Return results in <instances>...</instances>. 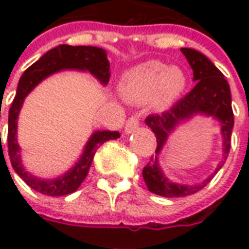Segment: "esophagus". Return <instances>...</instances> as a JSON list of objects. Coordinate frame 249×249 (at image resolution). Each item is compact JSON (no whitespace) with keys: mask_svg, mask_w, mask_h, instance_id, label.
Wrapping results in <instances>:
<instances>
[{"mask_svg":"<svg viewBox=\"0 0 249 249\" xmlns=\"http://www.w3.org/2000/svg\"><path fill=\"white\" fill-rule=\"evenodd\" d=\"M139 125H140V119L137 117V116H132L128 119L126 121V124H125V133H132V132H135L137 128H139Z\"/></svg>","mask_w":249,"mask_h":249,"instance_id":"obj_1","label":"esophagus"}]
</instances>
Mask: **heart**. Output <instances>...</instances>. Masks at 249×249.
<instances>
[{"label": "heart", "instance_id": "1", "mask_svg": "<svg viewBox=\"0 0 249 249\" xmlns=\"http://www.w3.org/2000/svg\"><path fill=\"white\" fill-rule=\"evenodd\" d=\"M187 88V76L180 68H169L160 61H146L125 73L121 92L132 103L153 100L165 108L178 100Z\"/></svg>", "mask_w": 249, "mask_h": 249}]
</instances>
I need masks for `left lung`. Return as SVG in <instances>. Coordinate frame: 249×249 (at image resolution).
<instances>
[{
    "instance_id": "obj_1",
    "label": "left lung",
    "mask_w": 249,
    "mask_h": 249,
    "mask_svg": "<svg viewBox=\"0 0 249 249\" xmlns=\"http://www.w3.org/2000/svg\"><path fill=\"white\" fill-rule=\"evenodd\" d=\"M181 52L192 68L193 81H196V85L185 97L178 100L169 110H165L161 114H151L145 119V124L153 130L156 136L157 148L155 159L152 156L149 162L142 169V178L152 193L164 197H184L198 192L212 180L213 175H216L224 164L221 160L216 171L205 178L203 183L185 185L171 181L162 173L161 168L159 165V155L167 141L168 136L176 129V126L192 119L195 114L212 116L221 125L224 160H227L230 153L231 135L233 128L230 84L225 80L223 73L203 53L189 48H181Z\"/></svg>"
}]
</instances>
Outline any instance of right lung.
Instances as JSON below:
<instances>
[{
	"instance_id": "right-lung-1",
	"label": "right lung",
	"mask_w": 249,
	"mask_h": 249,
	"mask_svg": "<svg viewBox=\"0 0 249 249\" xmlns=\"http://www.w3.org/2000/svg\"><path fill=\"white\" fill-rule=\"evenodd\" d=\"M107 52L97 46H71L58 45L46 52L38 61L30 65L21 76L12 107L9 109L8 120V153L12 167L32 189L48 196H64L78 189L87 178L89 168L92 165L94 153L105 141L119 139V132L97 130L94 132L84 148V153L76 165L71 168L65 175L53 180L38 178L25 171L21 162V148L17 141V119L24 104L25 97L40 84L44 78L53 73L65 69L88 71L97 78L98 81L107 85L110 77ZM1 141V132H0ZM3 153V152H2ZM5 159V157H3Z\"/></svg>"
}]
</instances>
